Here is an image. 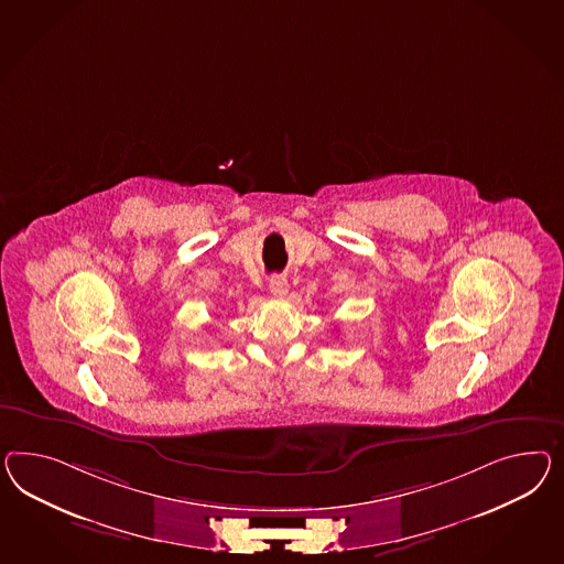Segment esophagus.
I'll return each instance as SVG.
<instances>
[{
  "label": "esophagus",
  "instance_id": "obj_1",
  "mask_svg": "<svg viewBox=\"0 0 564 564\" xmlns=\"http://www.w3.org/2000/svg\"><path fill=\"white\" fill-rule=\"evenodd\" d=\"M269 291L273 293L274 297H285L288 291H290L288 279L281 276V274H274V276H271V281H269Z\"/></svg>",
  "mask_w": 564,
  "mask_h": 564
}]
</instances>
